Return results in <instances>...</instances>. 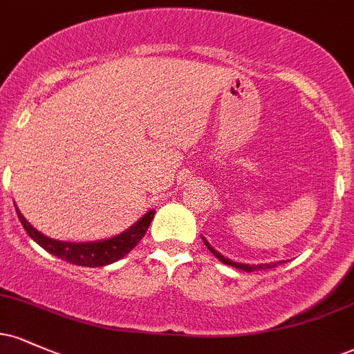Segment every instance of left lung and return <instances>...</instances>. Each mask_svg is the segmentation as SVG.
<instances>
[{
  "label": "left lung",
  "mask_w": 354,
  "mask_h": 354,
  "mask_svg": "<svg viewBox=\"0 0 354 354\" xmlns=\"http://www.w3.org/2000/svg\"><path fill=\"white\" fill-rule=\"evenodd\" d=\"M203 241H205V245H206V248H208V250H209V253H213L214 256H216V258L219 259V261H221V263H225V265H228V266H234V268H238V270H243V271H246V273H251V271L270 270V268H274V266L281 265V263H286V261H276V263H265V265H245V263H236V261H231V259L225 258V256H223L221 253H218V251L214 250V248L211 246L208 241H206V238H203Z\"/></svg>",
  "instance_id": "1"
}]
</instances>
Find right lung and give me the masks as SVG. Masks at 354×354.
I'll list each match as a JSON object with an SVG mask.
<instances>
[{
    "instance_id": "right-lung-1",
    "label": "right lung",
    "mask_w": 354,
    "mask_h": 354,
    "mask_svg": "<svg viewBox=\"0 0 354 354\" xmlns=\"http://www.w3.org/2000/svg\"><path fill=\"white\" fill-rule=\"evenodd\" d=\"M16 213H18L19 221H21L26 233L30 234V238L35 239V241L41 248H44L48 253L58 256V258L71 263V265L88 268L111 265V263H115L118 259H121L123 256L128 254L129 251L141 241V238L145 236V233L148 231L154 216V209L148 211V213L138 219L135 225L129 226V228L123 231V233L116 234V236L109 239L88 243H70L58 241V239L44 236L43 233H39L38 230L33 228V226L26 221V218L19 213L18 208H16Z\"/></svg>"
}]
</instances>
